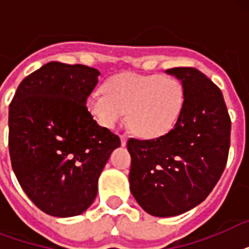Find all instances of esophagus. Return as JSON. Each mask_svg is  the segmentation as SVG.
Here are the masks:
<instances>
[{
	"label": "esophagus",
	"instance_id": "esophagus-1",
	"mask_svg": "<svg viewBox=\"0 0 249 249\" xmlns=\"http://www.w3.org/2000/svg\"><path fill=\"white\" fill-rule=\"evenodd\" d=\"M120 141H121V144H123V146H125V144H126V141H128V137L125 136V134H121Z\"/></svg>",
	"mask_w": 249,
	"mask_h": 249
}]
</instances>
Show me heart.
<instances>
[{
  "label": "heart",
  "instance_id": "obj_1",
  "mask_svg": "<svg viewBox=\"0 0 249 249\" xmlns=\"http://www.w3.org/2000/svg\"><path fill=\"white\" fill-rule=\"evenodd\" d=\"M86 101L94 119L112 128L128 111V123L142 138H158L172 130L181 116L185 93L174 77L124 72L112 76Z\"/></svg>",
  "mask_w": 249,
  "mask_h": 249
}]
</instances>
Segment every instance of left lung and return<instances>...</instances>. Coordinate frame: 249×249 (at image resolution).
I'll use <instances>...</instances> for the list:
<instances>
[{
	"instance_id": "obj_1",
	"label": "left lung",
	"mask_w": 249,
	"mask_h": 249,
	"mask_svg": "<svg viewBox=\"0 0 249 249\" xmlns=\"http://www.w3.org/2000/svg\"><path fill=\"white\" fill-rule=\"evenodd\" d=\"M181 80L185 103L172 130L154 140L129 138V182L138 204L156 217L200 204L228 163L231 120L220 88L194 67L166 70Z\"/></svg>"
}]
</instances>
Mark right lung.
I'll return each instance as SVG.
<instances>
[{"label": "right lung", "mask_w": 249, "mask_h": 249, "mask_svg": "<svg viewBox=\"0 0 249 249\" xmlns=\"http://www.w3.org/2000/svg\"><path fill=\"white\" fill-rule=\"evenodd\" d=\"M98 70L50 62L18 86L9 107L11 166L27 196L50 216L85 212L120 138L99 126L86 99Z\"/></svg>", "instance_id": "1"}]
</instances>
